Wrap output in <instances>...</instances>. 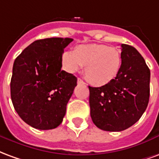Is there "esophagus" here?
<instances>
[{"mask_svg":"<svg viewBox=\"0 0 159 159\" xmlns=\"http://www.w3.org/2000/svg\"><path fill=\"white\" fill-rule=\"evenodd\" d=\"M77 83H78V84H85V83H84L81 78H78V79H77Z\"/></svg>","mask_w":159,"mask_h":159,"instance_id":"34e87169","label":"esophagus"}]
</instances>
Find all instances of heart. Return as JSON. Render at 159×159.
Instances as JSON below:
<instances>
[{"instance_id": "1", "label": "heart", "mask_w": 159, "mask_h": 159, "mask_svg": "<svg viewBox=\"0 0 159 159\" xmlns=\"http://www.w3.org/2000/svg\"><path fill=\"white\" fill-rule=\"evenodd\" d=\"M62 61L70 72H75L84 66V75L89 82L102 86L113 81L118 75L122 53L117 48L91 43L77 46L74 52H65Z\"/></svg>"}]
</instances>
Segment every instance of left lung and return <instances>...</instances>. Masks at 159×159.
I'll return each instance as SVG.
<instances>
[{"instance_id": "1", "label": "left lung", "mask_w": 159, "mask_h": 159, "mask_svg": "<svg viewBox=\"0 0 159 159\" xmlns=\"http://www.w3.org/2000/svg\"><path fill=\"white\" fill-rule=\"evenodd\" d=\"M122 66L117 77L104 86L89 89L90 115L105 131L131 127L146 111L150 96V70L134 47L122 44Z\"/></svg>"}]
</instances>
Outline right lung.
Listing matches in <instances>:
<instances>
[{"label":"right lung","instance_id":"obj_1","mask_svg":"<svg viewBox=\"0 0 159 159\" xmlns=\"http://www.w3.org/2000/svg\"><path fill=\"white\" fill-rule=\"evenodd\" d=\"M71 38L37 40L16 58L11 79L14 109L30 126L42 130L62 123L77 79L61 70L64 49Z\"/></svg>","mask_w":159,"mask_h":159}]
</instances>
